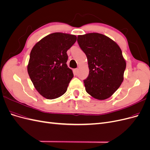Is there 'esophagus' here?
<instances>
[{
    "label": "esophagus",
    "mask_w": 150,
    "mask_h": 150,
    "mask_svg": "<svg viewBox=\"0 0 150 150\" xmlns=\"http://www.w3.org/2000/svg\"><path fill=\"white\" fill-rule=\"evenodd\" d=\"M74 71L75 73H77V72H78V68H76V69H74Z\"/></svg>",
    "instance_id": "esophagus-1"
}]
</instances>
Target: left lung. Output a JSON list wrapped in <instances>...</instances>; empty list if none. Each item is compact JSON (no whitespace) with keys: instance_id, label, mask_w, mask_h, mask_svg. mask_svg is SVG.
<instances>
[{"instance_id":"obj_1","label":"left lung","mask_w":150,"mask_h":150,"mask_svg":"<svg viewBox=\"0 0 150 150\" xmlns=\"http://www.w3.org/2000/svg\"><path fill=\"white\" fill-rule=\"evenodd\" d=\"M78 42L88 59L89 73L84 81L86 92L99 100L111 97L124 80L126 63L120 46L96 33L78 35Z\"/></svg>"}]
</instances>
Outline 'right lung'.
<instances>
[{"label": "right lung", "instance_id": "1", "mask_svg": "<svg viewBox=\"0 0 150 150\" xmlns=\"http://www.w3.org/2000/svg\"><path fill=\"white\" fill-rule=\"evenodd\" d=\"M75 35L55 33L36 43L31 50L28 72L38 93L47 99L61 96L74 77L67 67V51L76 41Z\"/></svg>", "mask_w": 150, "mask_h": 150}]
</instances>
